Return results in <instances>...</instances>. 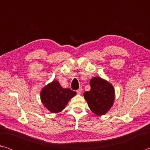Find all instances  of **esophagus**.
I'll return each instance as SVG.
<instances>
[{"label":"esophagus","instance_id":"esophagus-1","mask_svg":"<svg viewBox=\"0 0 150 150\" xmlns=\"http://www.w3.org/2000/svg\"><path fill=\"white\" fill-rule=\"evenodd\" d=\"M82 91H83L82 87H80L78 90H77V93L78 94V95H81V93H82Z\"/></svg>","mask_w":150,"mask_h":150}]
</instances>
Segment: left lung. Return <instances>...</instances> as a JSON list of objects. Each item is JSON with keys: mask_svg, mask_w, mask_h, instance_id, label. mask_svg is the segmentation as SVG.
Returning <instances> with one entry per match:
<instances>
[{"mask_svg": "<svg viewBox=\"0 0 150 150\" xmlns=\"http://www.w3.org/2000/svg\"><path fill=\"white\" fill-rule=\"evenodd\" d=\"M90 85L91 90L83 94L88 105L95 115H105L112 107L115 101L113 86L98 77L91 79Z\"/></svg>", "mask_w": 150, "mask_h": 150, "instance_id": "left-lung-1", "label": "left lung"}]
</instances>
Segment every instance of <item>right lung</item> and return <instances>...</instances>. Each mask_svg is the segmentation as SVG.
<instances>
[{"label":"right lung","instance_id":"right-lung-1","mask_svg":"<svg viewBox=\"0 0 150 150\" xmlns=\"http://www.w3.org/2000/svg\"><path fill=\"white\" fill-rule=\"evenodd\" d=\"M76 95L70 88H64L57 81H54L43 88L40 94L42 103L52 113L59 112Z\"/></svg>","mask_w":150,"mask_h":150}]
</instances>
